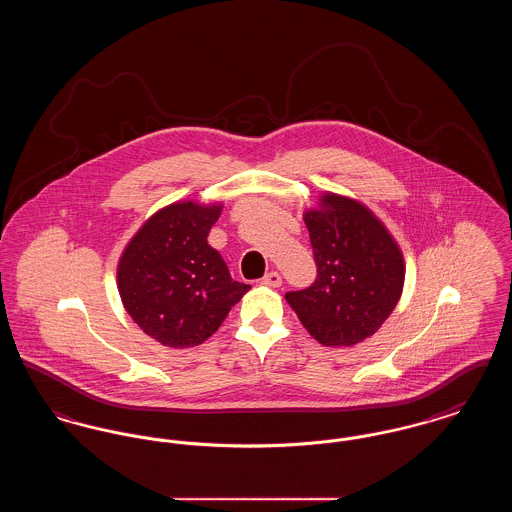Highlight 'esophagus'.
Wrapping results in <instances>:
<instances>
[{"label":"esophagus","mask_w":512,"mask_h":512,"mask_svg":"<svg viewBox=\"0 0 512 512\" xmlns=\"http://www.w3.org/2000/svg\"><path fill=\"white\" fill-rule=\"evenodd\" d=\"M263 284L268 288H280L282 286V276L276 270H270L263 276Z\"/></svg>","instance_id":"34e87169"}]
</instances>
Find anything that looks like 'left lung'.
Returning a JSON list of instances; mask_svg holds the SVG:
<instances>
[{"label":"left lung","mask_w":512,"mask_h":512,"mask_svg":"<svg viewBox=\"0 0 512 512\" xmlns=\"http://www.w3.org/2000/svg\"><path fill=\"white\" fill-rule=\"evenodd\" d=\"M303 220L317 280L307 290L286 293V301L318 343L353 347L376 334L401 299V247L365 203L347 195H320Z\"/></svg>","instance_id":"1"}]
</instances>
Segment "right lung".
<instances>
[{
    "label": "right lung",
    "instance_id": "add662e5",
    "mask_svg": "<svg viewBox=\"0 0 512 512\" xmlns=\"http://www.w3.org/2000/svg\"><path fill=\"white\" fill-rule=\"evenodd\" d=\"M222 203L174 201L142 224L117 267L122 305L149 338L165 347H194L219 330L251 286L232 280L207 244Z\"/></svg>",
    "mask_w": 512,
    "mask_h": 512
}]
</instances>
